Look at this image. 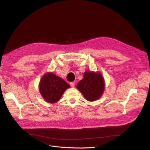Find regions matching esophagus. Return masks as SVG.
Here are the masks:
<instances>
[{
    "instance_id": "34e87169",
    "label": "esophagus",
    "mask_w": 150,
    "mask_h": 150,
    "mask_svg": "<svg viewBox=\"0 0 150 150\" xmlns=\"http://www.w3.org/2000/svg\"><path fill=\"white\" fill-rule=\"evenodd\" d=\"M70 85H71V87L74 88V87H75V82H71V83H70Z\"/></svg>"
}]
</instances>
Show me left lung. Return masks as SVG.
<instances>
[{
  "label": "left lung",
  "instance_id": "obj_1",
  "mask_svg": "<svg viewBox=\"0 0 150 150\" xmlns=\"http://www.w3.org/2000/svg\"><path fill=\"white\" fill-rule=\"evenodd\" d=\"M76 88L89 101L99 99L105 88V82L100 72L85 71L83 78L76 85Z\"/></svg>",
  "mask_w": 150,
  "mask_h": 150
}]
</instances>
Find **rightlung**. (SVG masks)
I'll return each mask as SVG.
<instances>
[{"mask_svg":"<svg viewBox=\"0 0 150 150\" xmlns=\"http://www.w3.org/2000/svg\"><path fill=\"white\" fill-rule=\"evenodd\" d=\"M70 87L65 80L49 72L42 76L39 83V91L49 103L57 102L65 91Z\"/></svg>","mask_w":150,"mask_h":150,"instance_id":"1","label":"right lung"}]
</instances>
